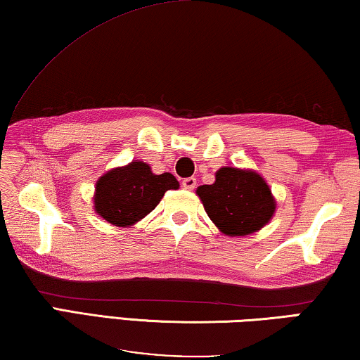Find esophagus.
I'll use <instances>...</instances> for the list:
<instances>
[{
	"label": "esophagus",
	"instance_id": "esophagus-1",
	"mask_svg": "<svg viewBox=\"0 0 360 360\" xmlns=\"http://www.w3.org/2000/svg\"><path fill=\"white\" fill-rule=\"evenodd\" d=\"M195 186H197L195 178H186L184 181H182V187H184V189H187V191L195 189Z\"/></svg>",
	"mask_w": 360,
	"mask_h": 360
}]
</instances>
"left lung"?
I'll return each instance as SVG.
<instances>
[{"mask_svg": "<svg viewBox=\"0 0 360 360\" xmlns=\"http://www.w3.org/2000/svg\"><path fill=\"white\" fill-rule=\"evenodd\" d=\"M205 211L226 236H250L271 221L276 200L267 182L252 169L224 167L213 184L197 189Z\"/></svg>", "mask_w": 360, "mask_h": 360, "instance_id": "8db88e82", "label": "left lung"}]
</instances>
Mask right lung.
I'll list each match as a JSON object with an SVG mask.
<instances>
[{"mask_svg": "<svg viewBox=\"0 0 360 360\" xmlns=\"http://www.w3.org/2000/svg\"><path fill=\"white\" fill-rule=\"evenodd\" d=\"M179 182L171 173L153 174L150 167L133 160L127 167L113 168L96 182L94 210L101 218L118 227L141 221Z\"/></svg>", "mask_w": 360, "mask_h": 360, "instance_id": "right-lung-1", "label": "right lung"}]
</instances>
